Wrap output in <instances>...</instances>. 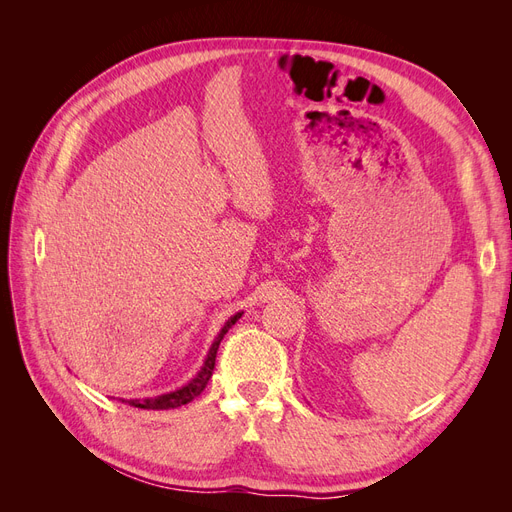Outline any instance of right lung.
I'll use <instances>...</instances> for the list:
<instances>
[{
    "instance_id": "obj_1",
    "label": "right lung",
    "mask_w": 512,
    "mask_h": 512,
    "mask_svg": "<svg viewBox=\"0 0 512 512\" xmlns=\"http://www.w3.org/2000/svg\"><path fill=\"white\" fill-rule=\"evenodd\" d=\"M241 314H243V312H237L235 316H230V318L226 320V324L222 327V331L218 333V337L213 339V344H211V348H209V352H207V359H205L203 367H200L198 374H196L188 384L181 386V389H177V391H173V393H164V395H158V397H147V399H121V401H126V404H130V406H134V408H143V410H168V408H179V406L190 404V401H192L194 397H198L200 393L205 391V386H207V382H209V378H211V374H213L215 354H218L220 342H222L224 335L228 333V329L232 327V324H235V322L241 318Z\"/></svg>"
}]
</instances>
